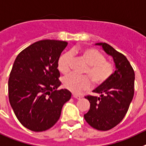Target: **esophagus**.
Segmentation results:
<instances>
[{"instance_id": "obj_1", "label": "esophagus", "mask_w": 146, "mask_h": 146, "mask_svg": "<svg viewBox=\"0 0 146 146\" xmlns=\"http://www.w3.org/2000/svg\"><path fill=\"white\" fill-rule=\"evenodd\" d=\"M73 97L74 98H76V99H80L81 98H82L80 96H78V95H76V94H73Z\"/></svg>"}]
</instances>
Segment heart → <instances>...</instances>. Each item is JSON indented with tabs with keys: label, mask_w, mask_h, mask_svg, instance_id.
Wrapping results in <instances>:
<instances>
[{
	"label": "heart",
	"mask_w": 146,
	"mask_h": 146,
	"mask_svg": "<svg viewBox=\"0 0 146 146\" xmlns=\"http://www.w3.org/2000/svg\"><path fill=\"white\" fill-rule=\"evenodd\" d=\"M79 55L88 64L84 73L87 76H78L70 74L63 78L62 83L64 88L74 94H82L92 86V82L97 85L106 83L114 73L113 64L106 61L104 56L94 48H75L70 51L64 53L58 59V70L62 74H68L71 69L73 56ZM91 80H90V79Z\"/></svg>",
	"instance_id": "heart-1"
}]
</instances>
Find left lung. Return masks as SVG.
<instances>
[{"mask_svg":"<svg viewBox=\"0 0 146 146\" xmlns=\"http://www.w3.org/2000/svg\"><path fill=\"white\" fill-rule=\"evenodd\" d=\"M96 45L112 56L116 70L106 83L93 90L100 97L85 96L90 107L84 117L92 128L107 131L120 123L129 110L134 92V71L126 56L111 45L105 42Z\"/></svg>","mask_w":146,"mask_h":146,"instance_id":"obj_1","label":"left lung"}]
</instances>
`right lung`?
Wrapping results in <instances>:
<instances>
[{
	"label": "right lung",
	"mask_w": 146,
	"mask_h": 146,
	"mask_svg": "<svg viewBox=\"0 0 146 146\" xmlns=\"http://www.w3.org/2000/svg\"><path fill=\"white\" fill-rule=\"evenodd\" d=\"M68 42H36L17 55L9 75V99L23 126L34 131H46L57 122L62 106L71 97L61 82L58 59Z\"/></svg>",
	"instance_id": "add662e5"
}]
</instances>
